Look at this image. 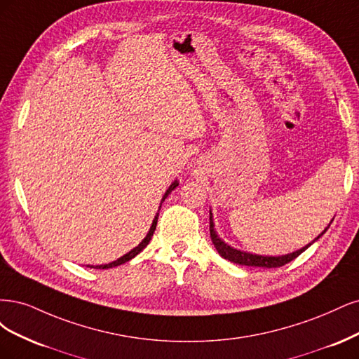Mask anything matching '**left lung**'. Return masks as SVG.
I'll list each match as a JSON object with an SVG mask.
<instances>
[{"label":"left lung","mask_w":359,"mask_h":359,"mask_svg":"<svg viewBox=\"0 0 359 359\" xmlns=\"http://www.w3.org/2000/svg\"><path fill=\"white\" fill-rule=\"evenodd\" d=\"M213 219H212V212H210V237H212V241L213 245L216 248V250L219 252V255L224 257L225 259L231 261V262H236V264H240V265H249V267H265V269H276V267H282V265L291 262L292 259H295L297 257L302 255V253L311 245H307L306 248L299 249L297 252H292V253H287V255H283V257H262V255H253V253H248V252H241V250H237V249H233L231 246H228L225 241H222L221 238L217 237L216 231L213 229ZM328 229V228H327ZM325 229V231H327ZM323 231V233H325ZM322 233V234H323ZM320 234V236H322ZM318 236V238L320 237ZM315 238V240H318Z\"/></svg>","instance_id":"left-lung-1"}]
</instances>
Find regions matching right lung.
Instances as JSON below:
<instances>
[{
	"mask_svg": "<svg viewBox=\"0 0 359 359\" xmlns=\"http://www.w3.org/2000/svg\"><path fill=\"white\" fill-rule=\"evenodd\" d=\"M177 182H172L171 184H170V188L167 189V192H165V195L163 196V201L167 198L168 196V194L172 191V189H176V187H177ZM159 210H161V205H159ZM158 216H159V213H156V216H155V219H154V222H152V226H150V229H149V233H147V236L144 237V240L140 243V245H138L137 248H134L131 252H128L126 253V255H123L122 258H119L118 261H113V262H110V264H106V265H97V267H90V269H111V267H118V265H121V264H125L126 261H130V259H133L135 255H138V253H140L147 245H149V241H150V238H152V236H154V233H155V229H156V224H158Z\"/></svg>",
	"mask_w": 359,
	"mask_h": 359,
	"instance_id": "obj_1",
	"label": "right lung"
}]
</instances>
